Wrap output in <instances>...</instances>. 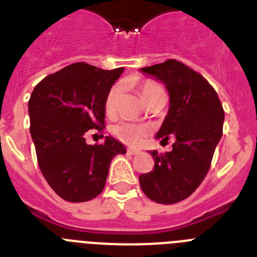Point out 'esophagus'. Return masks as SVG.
Returning <instances> with one entry per match:
<instances>
[{
    "mask_svg": "<svg viewBox=\"0 0 257 257\" xmlns=\"http://www.w3.org/2000/svg\"><path fill=\"white\" fill-rule=\"evenodd\" d=\"M127 152H128V153H130V154H139L140 153L139 149H128V151H127Z\"/></svg>",
    "mask_w": 257,
    "mask_h": 257,
    "instance_id": "34e87169",
    "label": "esophagus"
}]
</instances>
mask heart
<instances>
[{"label": "heart", "instance_id": "heart-1", "mask_svg": "<svg viewBox=\"0 0 257 257\" xmlns=\"http://www.w3.org/2000/svg\"><path fill=\"white\" fill-rule=\"evenodd\" d=\"M121 92V85H114L109 88L106 92L105 100H104V110L106 115L112 117L117 112V101L118 96ZM140 92L142 96L147 103L152 100L157 95L165 94V88L153 79H145L140 83ZM151 128L148 126L142 123H135V122H119L113 127V134L118 139L128 145H140L144 143V140L148 138Z\"/></svg>", "mask_w": 257, "mask_h": 257}]
</instances>
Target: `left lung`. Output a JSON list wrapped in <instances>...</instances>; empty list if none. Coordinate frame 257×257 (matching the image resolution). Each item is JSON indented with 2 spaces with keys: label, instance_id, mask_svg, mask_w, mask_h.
<instances>
[{
  "label": "left lung",
  "instance_id": "left-lung-1",
  "mask_svg": "<svg viewBox=\"0 0 257 257\" xmlns=\"http://www.w3.org/2000/svg\"><path fill=\"white\" fill-rule=\"evenodd\" d=\"M163 82L170 94V109L157 138L172 151L151 152L154 167L139 176L143 192L162 205L188 198L201 185L221 139L224 109L215 88L205 77L175 59L142 68Z\"/></svg>",
  "mask_w": 257,
  "mask_h": 257
}]
</instances>
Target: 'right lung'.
<instances>
[{"instance_id":"right-lung-1","label":"right lung","mask_w":257,"mask_h":257,"mask_svg":"<svg viewBox=\"0 0 257 257\" xmlns=\"http://www.w3.org/2000/svg\"><path fill=\"white\" fill-rule=\"evenodd\" d=\"M123 68L104 70L74 63L45 77L28 101L31 135L41 172L68 202H86L103 192L113 157L126 153L106 136L88 145L86 134L105 127L104 100Z\"/></svg>"}]
</instances>
